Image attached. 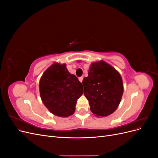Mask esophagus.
I'll use <instances>...</instances> for the list:
<instances>
[{
    "label": "esophagus",
    "mask_w": 158,
    "mask_h": 158,
    "mask_svg": "<svg viewBox=\"0 0 158 158\" xmlns=\"http://www.w3.org/2000/svg\"><path fill=\"white\" fill-rule=\"evenodd\" d=\"M83 77H82V76H81V77H80L78 79H79V81H80V82H82V80H83Z\"/></svg>",
    "instance_id": "obj_1"
}]
</instances>
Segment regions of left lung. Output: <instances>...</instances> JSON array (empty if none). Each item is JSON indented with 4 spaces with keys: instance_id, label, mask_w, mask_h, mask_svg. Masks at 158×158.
<instances>
[{
    "instance_id": "left-lung-1",
    "label": "left lung",
    "mask_w": 158,
    "mask_h": 158,
    "mask_svg": "<svg viewBox=\"0 0 158 158\" xmlns=\"http://www.w3.org/2000/svg\"><path fill=\"white\" fill-rule=\"evenodd\" d=\"M82 84L84 94L95 116L106 117L117 109L123 94V84L120 74L113 66L103 60L92 63Z\"/></svg>"
}]
</instances>
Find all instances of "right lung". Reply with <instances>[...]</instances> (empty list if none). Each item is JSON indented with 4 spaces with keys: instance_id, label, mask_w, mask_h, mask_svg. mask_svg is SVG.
<instances>
[{
    "instance_id": "add662e5",
    "label": "right lung",
    "mask_w": 158,
    "mask_h": 158,
    "mask_svg": "<svg viewBox=\"0 0 158 158\" xmlns=\"http://www.w3.org/2000/svg\"><path fill=\"white\" fill-rule=\"evenodd\" d=\"M40 92L43 103L51 113L66 117L74 113L83 86L77 77L68 71L65 64L55 63L43 74Z\"/></svg>"
}]
</instances>
